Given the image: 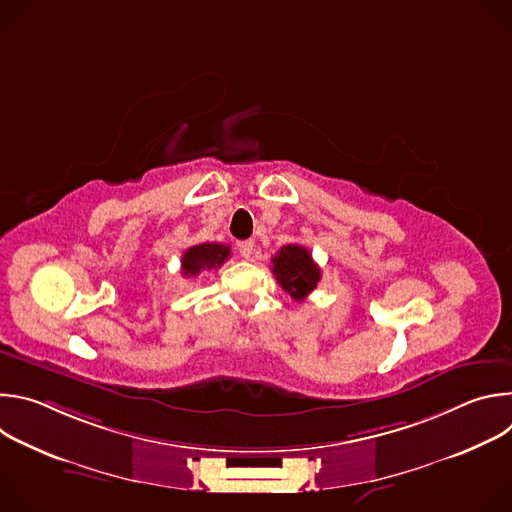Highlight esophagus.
<instances>
[{
    "label": "esophagus",
    "mask_w": 512,
    "mask_h": 512,
    "mask_svg": "<svg viewBox=\"0 0 512 512\" xmlns=\"http://www.w3.org/2000/svg\"><path fill=\"white\" fill-rule=\"evenodd\" d=\"M237 249H239V253H241L245 259H249V257L253 255V251H255V241H253V239L239 241V243H237Z\"/></svg>",
    "instance_id": "obj_1"
}]
</instances>
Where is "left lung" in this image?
<instances>
[{"label": "left lung", "mask_w": 512, "mask_h": 512, "mask_svg": "<svg viewBox=\"0 0 512 512\" xmlns=\"http://www.w3.org/2000/svg\"><path fill=\"white\" fill-rule=\"evenodd\" d=\"M271 263L275 279L296 302L306 300L322 277L312 253L302 245H283L273 255Z\"/></svg>", "instance_id": "left-lung-1"}]
</instances>
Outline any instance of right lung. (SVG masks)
<instances>
[{"label":"right lung","instance_id":"right-lung-1","mask_svg":"<svg viewBox=\"0 0 512 512\" xmlns=\"http://www.w3.org/2000/svg\"><path fill=\"white\" fill-rule=\"evenodd\" d=\"M231 257V247L223 243H202L184 251L182 255V275L196 277L202 271H212L221 267Z\"/></svg>","mask_w":512,"mask_h":512}]
</instances>
